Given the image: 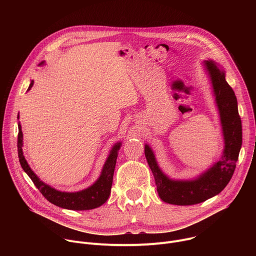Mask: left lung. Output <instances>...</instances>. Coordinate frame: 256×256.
<instances>
[{
    "label": "left lung",
    "instance_id": "left-lung-1",
    "mask_svg": "<svg viewBox=\"0 0 256 256\" xmlns=\"http://www.w3.org/2000/svg\"><path fill=\"white\" fill-rule=\"evenodd\" d=\"M204 64L210 76L223 126L225 150L221 159L196 179L171 180L158 167L151 148L148 144L144 146V156L154 175L158 194L163 202L172 204H196L220 194L233 176L241 149L242 124L235 93L218 64L206 60Z\"/></svg>",
    "mask_w": 256,
    "mask_h": 256
}]
</instances>
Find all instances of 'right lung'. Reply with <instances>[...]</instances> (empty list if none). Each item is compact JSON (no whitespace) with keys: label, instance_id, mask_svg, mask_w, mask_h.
<instances>
[{"label":"right lung","instance_id":"add662e5","mask_svg":"<svg viewBox=\"0 0 256 256\" xmlns=\"http://www.w3.org/2000/svg\"><path fill=\"white\" fill-rule=\"evenodd\" d=\"M42 64L44 62L40 64ZM32 86H33V81H31L28 90H30ZM18 118H19V114H18ZM18 130L19 132H18L17 147H18V157H19V162L21 164V167L30 177L34 186L38 188L40 194H42V196L50 202L66 210H92V208H98L108 200L109 194H110V192H112L114 173V168H116V159H118V152L120 148V142H118L112 150L110 154H109L103 166L100 177L92 186L78 192H62L46 184L44 182H42L31 170L27 161L24 158L23 151H22L23 134L21 130L20 124H18Z\"/></svg>","mask_w":256,"mask_h":256}]
</instances>
